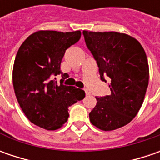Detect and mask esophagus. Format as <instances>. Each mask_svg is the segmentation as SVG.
Returning a JSON list of instances; mask_svg holds the SVG:
<instances>
[{
  "mask_svg": "<svg viewBox=\"0 0 160 160\" xmlns=\"http://www.w3.org/2000/svg\"><path fill=\"white\" fill-rule=\"evenodd\" d=\"M84 92H85V94H86V95H90V92L87 89L84 90Z\"/></svg>",
  "mask_w": 160,
  "mask_h": 160,
  "instance_id": "esophagus-1",
  "label": "esophagus"
}]
</instances>
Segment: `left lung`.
<instances>
[{
	"label": "left lung",
	"instance_id": "left-lung-1",
	"mask_svg": "<svg viewBox=\"0 0 160 160\" xmlns=\"http://www.w3.org/2000/svg\"><path fill=\"white\" fill-rule=\"evenodd\" d=\"M85 43L99 67L101 79H110L111 93L96 97L91 123L112 131L130 123L144 101L149 84V64L144 49L135 38L118 32L83 31Z\"/></svg>",
	"mask_w": 160,
	"mask_h": 160
}]
</instances>
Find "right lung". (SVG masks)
<instances>
[{"mask_svg": "<svg viewBox=\"0 0 160 160\" xmlns=\"http://www.w3.org/2000/svg\"><path fill=\"white\" fill-rule=\"evenodd\" d=\"M81 37L79 30H40L30 34L19 47L12 71L16 97L30 122L46 130H56L68 118V107L83 100V90L58 84L52 76L61 74L65 52ZM56 79V78H55Z\"/></svg>", "mask_w": 160, "mask_h": 160, "instance_id": "add662e5", "label": "right lung"}]
</instances>
